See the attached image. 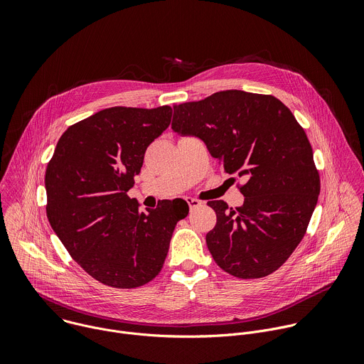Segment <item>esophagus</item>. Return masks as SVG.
Returning <instances> with one entry per match:
<instances>
[{
  "instance_id": "1",
  "label": "esophagus",
  "mask_w": 364,
  "mask_h": 364,
  "mask_svg": "<svg viewBox=\"0 0 364 364\" xmlns=\"http://www.w3.org/2000/svg\"><path fill=\"white\" fill-rule=\"evenodd\" d=\"M186 201H187V204L190 205V209H197V207L201 205V201L197 200V198H193V197H187Z\"/></svg>"
}]
</instances>
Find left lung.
<instances>
[{"label": "left lung", "mask_w": 364, "mask_h": 364, "mask_svg": "<svg viewBox=\"0 0 364 364\" xmlns=\"http://www.w3.org/2000/svg\"><path fill=\"white\" fill-rule=\"evenodd\" d=\"M173 131L204 141L228 174L245 177L243 205L209 204L205 235L215 262L253 279L275 272L302 240L320 194L313 148L292 112L272 95L222 90L174 105Z\"/></svg>", "instance_id": "obj_1"}]
</instances>
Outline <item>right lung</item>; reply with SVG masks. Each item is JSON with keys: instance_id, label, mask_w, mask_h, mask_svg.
Wrapping results in <instances>:
<instances>
[{"instance_id": "right-lung-1", "label": "right lung", "mask_w": 364, "mask_h": 364, "mask_svg": "<svg viewBox=\"0 0 364 364\" xmlns=\"http://www.w3.org/2000/svg\"><path fill=\"white\" fill-rule=\"evenodd\" d=\"M168 105L114 107L69 127L46 170V213L70 256L96 281L131 289L157 277L188 205L139 212L128 196L148 145L171 122Z\"/></svg>"}]
</instances>
